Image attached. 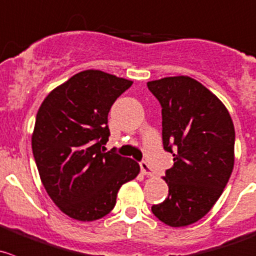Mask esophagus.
<instances>
[{
    "instance_id": "1",
    "label": "esophagus",
    "mask_w": 256,
    "mask_h": 256,
    "mask_svg": "<svg viewBox=\"0 0 256 256\" xmlns=\"http://www.w3.org/2000/svg\"><path fill=\"white\" fill-rule=\"evenodd\" d=\"M140 168H141V171H142L144 175L154 176V171H152V168H150V165H148V162H145V161H142V162L140 164Z\"/></svg>"
}]
</instances>
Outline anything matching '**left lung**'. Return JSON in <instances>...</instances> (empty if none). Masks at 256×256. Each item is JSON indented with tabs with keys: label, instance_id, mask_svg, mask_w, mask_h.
Instances as JSON below:
<instances>
[{
	"label": "left lung",
	"instance_id": "left-lung-1",
	"mask_svg": "<svg viewBox=\"0 0 256 256\" xmlns=\"http://www.w3.org/2000/svg\"><path fill=\"white\" fill-rule=\"evenodd\" d=\"M162 108L164 148L174 156L162 178L168 196L151 208L172 228L199 222L222 194L234 168L235 130L224 104L188 76L148 81Z\"/></svg>",
	"mask_w": 256,
	"mask_h": 256
}]
</instances>
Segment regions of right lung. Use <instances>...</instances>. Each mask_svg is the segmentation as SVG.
Here are the masks:
<instances>
[{
	"instance_id": "add662e5",
	"label": "right lung",
	"mask_w": 256,
	"mask_h": 256,
	"mask_svg": "<svg viewBox=\"0 0 256 256\" xmlns=\"http://www.w3.org/2000/svg\"><path fill=\"white\" fill-rule=\"evenodd\" d=\"M132 81L100 70H85L51 91L40 106L32 152L42 185L64 214L78 222L108 215L121 186L140 165L105 152L108 115Z\"/></svg>"
}]
</instances>
